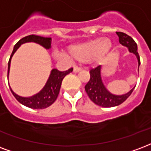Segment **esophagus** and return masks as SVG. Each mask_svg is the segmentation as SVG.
<instances>
[{
	"instance_id": "esophagus-1",
	"label": "esophagus",
	"mask_w": 151,
	"mask_h": 151,
	"mask_svg": "<svg viewBox=\"0 0 151 151\" xmlns=\"http://www.w3.org/2000/svg\"><path fill=\"white\" fill-rule=\"evenodd\" d=\"M81 68H80V67H74V68H73V72L74 73H78V72H79V71H81Z\"/></svg>"
}]
</instances>
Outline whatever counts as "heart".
<instances>
[{"label": "heart", "mask_w": 151, "mask_h": 151, "mask_svg": "<svg viewBox=\"0 0 151 151\" xmlns=\"http://www.w3.org/2000/svg\"><path fill=\"white\" fill-rule=\"evenodd\" d=\"M112 47V43L109 38L93 39L81 44L71 45L68 48L67 52L70 58L81 63L87 61L100 62L109 53ZM61 57H67L63 53Z\"/></svg>", "instance_id": "obj_1"}]
</instances>
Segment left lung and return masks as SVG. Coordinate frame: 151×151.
<instances>
[{"instance_id": "obj_1", "label": "left lung", "mask_w": 151, "mask_h": 151, "mask_svg": "<svg viewBox=\"0 0 151 151\" xmlns=\"http://www.w3.org/2000/svg\"><path fill=\"white\" fill-rule=\"evenodd\" d=\"M118 36L119 43L124 46L128 48L130 53L135 54L138 61V67L140 65V58L138 53V46L134 39L127 35L126 33L122 32H116ZM101 65H98L94 69L90 70V81L87 82L85 86L86 92L90 98V100L94 102L96 105L102 107H114L117 106L127 100L130 94L132 93L133 90H129L126 94L122 95H114L109 92L104 86L101 78Z\"/></svg>"}]
</instances>
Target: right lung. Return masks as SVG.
Segmentation results:
<instances>
[{"instance_id": "1", "label": "right lung", "mask_w": 151, "mask_h": 151, "mask_svg": "<svg viewBox=\"0 0 151 151\" xmlns=\"http://www.w3.org/2000/svg\"><path fill=\"white\" fill-rule=\"evenodd\" d=\"M26 42H36L47 50L51 48V37H40V36L29 35L22 38L15 45V46L13 48V53L10 56L9 64H8V75H9V72L10 62H11L12 57L16 52L17 50L20 47V45L24 43H26ZM72 71L73 68H70L66 71H63V72L59 71L57 69L52 70L50 78L48 79L44 88L37 94L29 97V98L21 97L13 92L11 88H10V90L17 100L22 105L32 108V109H37V110L45 109V108H47L51 106L56 101L59 92H60V88H61L62 80L68 73H70Z\"/></svg>"}]
</instances>
